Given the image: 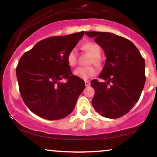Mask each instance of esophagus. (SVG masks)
<instances>
[{
  "label": "esophagus",
  "instance_id": "1",
  "mask_svg": "<svg viewBox=\"0 0 157 157\" xmlns=\"http://www.w3.org/2000/svg\"><path fill=\"white\" fill-rule=\"evenodd\" d=\"M85 85H86V86H89L90 82H89V81H88V80H86V81H85Z\"/></svg>",
  "mask_w": 157,
  "mask_h": 157
}]
</instances>
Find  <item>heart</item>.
Segmentation results:
<instances>
[{"instance_id": "obj_1", "label": "heart", "mask_w": 157, "mask_h": 157, "mask_svg": "<svg viewBox=\"0 0 157 157\" xmlns=\"http://www.w3.org/2000/svg\"><path fill=\"white\" fill-rule=\"evenodd\" d=\"M82 48L85 51L89 52L92 55V58L91 59L90 63H94L96 66L100 65V57L101 55V48L96 43L89 42L86 43L82 46ZM67 63L68 66L74 67L77 64V54L75 49H71L68 52L67 55ZM96 73V69L92 66H80L77 68L74 71V75L80 79L87 80L89 77L94 76Z\"/></svg>"}]
</instances>
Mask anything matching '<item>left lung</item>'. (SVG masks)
Instances as JSON below:
<instances>
[{
	"instance_id": "1",
	"label": "left lung",
	"mask_w": 157,
	"mask_h": 157,
	"mask_svg": "<svg viewBox=\"0 0 157 157\" xmlns=\"http://www.w3.org/2000/svg\"><path fill=\"white\" fill-rule=\"evenodd\" d=\"M103 49L105 63L93 80L94 109L102 117L115 119L129 112L138 102L145 82V60L131 41L113 33L86 32ZM111 83V85L109 84Z\"/></svg>"
}]
</instances>
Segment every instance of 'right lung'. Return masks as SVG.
<instances>
[{"instance_id": "add662e5", "label": "right lung", "mask_w": 157, "mask_h": 157, "mask_svg": "<svg viewBox=\"0 0 157 157\" xmlns=\"http://www.w3.org/2000/svg\"><path fill=\"white\" fill-rule=\"evenodd\" d=\"M84 32L42 40L20 59L16 68L20 93L26 105L37 116L57 120L75 109L85 82L71 73L67 55Z\"/></svg>"}]
</instances>
